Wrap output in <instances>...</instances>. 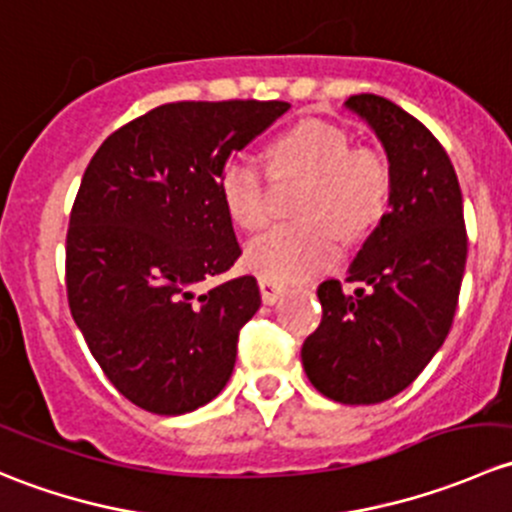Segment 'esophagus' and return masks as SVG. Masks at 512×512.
<instances>
[{"instance_id": "esophagus-1", "label": "esophagus", "mask_w": 512, "mask_h": 512, "mask_svg": "<svg viewBox=\"0 0 512 512\" xmlns=\"http://www.w3.org/2000/svg\"><path fill=\"white\" fill-rule=\"evenodd\" d=\"M260 294H262V302L275 304L277 299L285 294V285H280V282H272V280H260Z\"/></svg>"}]
</instances>
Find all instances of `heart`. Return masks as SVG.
<instances>
[{"label":"heart","mask_w":512,"mask_h":512,"mask_svg":"<svg viewBox=\"0 0 512 512\" xmlns=\"http://www.w3.org/2000/svg\"><path fill=\"white\" fill-rule=\"evenodd\" d=\"M275 168H297L312 178L302 200L299 223H280L255 237L245 262L272 282H302L337 265L347 237H361L386 213L391 175L386 160L371 148H352L347 133L329 123L309 121L289 128L272 146ZM220 198L232 223L260 230L270 218L265 173L247 156L225 163Z\"/></svg>","instance_id":"heart-1"}]
</instances>
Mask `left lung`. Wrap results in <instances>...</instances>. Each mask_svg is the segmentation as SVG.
Masks as SVG:
<instances>
[{
    "instance_id": "1",
    "label": "left lung",
    "mask_w": 512,
    "mask_h": 512,
    "mask_svg": "<svg viewBox=\"0 0 512 512\" xmlns=\"http://www.w3.org/2000/svg\"><path fill=\"white\" fill-rule=\"evenodd\" d=\"M389 160V213L349 265L347 294L322 282V324L304 339L314 389L339 404H379L404 391L451 332L466 272L463 195L431 131L389 98H347Z\"/></svg>"
}]
</instances>
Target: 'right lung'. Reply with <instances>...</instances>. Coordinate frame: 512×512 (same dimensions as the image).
<instances>
[{
  "instance_id": "1",
  "label": "right lung",
  "mask_w": 512,
  "mask_h": 512,
  "mask_svg": "<svg viewBox=\"0 0 512 512\" xmlns=\"http://www.w3.org/2000/svg\"><path fill=\"white\" fill-rule=\"evenodd\" d=\"M287 108L165 103L111 133L86 168L66 235L71 317L108 381L151 414L200 409L230 381L262 299L250 275L200 289L240 257L218 180Z\"/></svg>"
}]
</instances>
